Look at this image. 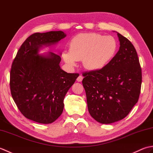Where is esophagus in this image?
I'll return each mask as SVG.
<instances>
[{
  "mask_svg": "<svg viewBox=\"0 0 153 153\" xmlns=\"http://www.w3.org/2000/svg\"><path fill=\"white\" fill-rule=\"evenodd\" d=\"M82 80H83V76L80 75V76L77 78V81L79 82H82Z\"/></svg>",
  "mask_w": 153,
  "mask_h": 153,
  "instance_id": "esophagus-1",
  "label": "esophagus"
}]
</instances>
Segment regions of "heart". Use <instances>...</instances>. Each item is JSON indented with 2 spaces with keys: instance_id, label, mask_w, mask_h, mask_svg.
I'll return each instance as SVG.
<instances>
[{
  "instance_id": "heart-1",
  "label": "heart",
  "mask_w": 153,
  "mask_h": 153,
  "mask_svg": "<svg viewBox=\"0 0 153 153\" xmlns=\"http://www.w3.org/2000/svg\"><path fill=\"white\" fill-rule=\"evenodd\" d=\"M118 43L114 37L96 33H83L74 36L70 41L69 52L64 51L65 62L73 67L82 60L83 66L93 71L105 68L114 57Z\"/></svg>"
}]
</instances>
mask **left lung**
<instances>
[{
	"mask_svg": "<svg viewBox=\"0 0 153 153\" xmlns=\"http://www.w3.org/2000/svg\"><path fill=\"white\" fill-rule=\"evenodd\" d=\"M120 48L103 68L83 74L88 110L96 121L108 124L128 116L137 102L142 82L141 68L135 48L117 32Z\"/></svg>",
	"mask_w": 153,
	"mask_h": 153,
	"instance_id": "left-lung-1",
	"label": "left lung"
}]
</instances>
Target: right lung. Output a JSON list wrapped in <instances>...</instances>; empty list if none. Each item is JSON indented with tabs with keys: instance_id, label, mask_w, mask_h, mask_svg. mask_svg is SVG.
Instances as JSON below:
<instances>
[{
	"instance_id": "right-lung-1",
	"label": "right lung",
	"mask_w": 153,
	"mask_h": 153,
	"mask_svg": "<svg viewBox=\"0 0 153 153\" xmlns=\"http://www.w3.org/2000/svg\"><path fill=\"white\" fill-rule=\"evenodd\" d=\"M66 37L62 31L32 34L13 61L11 94L19 111L29 120L47 124L54 122L63 112L65 95L79 74L61 69L60 53L40 54L39 52Z\"/></svg>"
}]
</instances>
